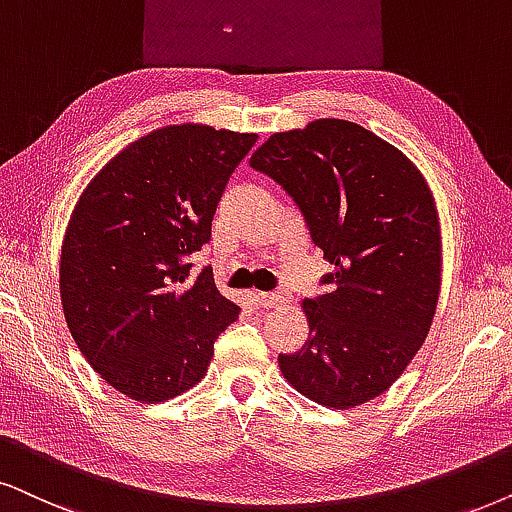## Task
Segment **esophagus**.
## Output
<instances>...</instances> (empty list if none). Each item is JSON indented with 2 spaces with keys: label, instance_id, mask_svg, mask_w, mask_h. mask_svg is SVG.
<instances>
[{
  "label": "esophagus",
  "instance_id": "1",
  "mask_svg": "<svg viewBox=\"0 0 512 512\" xmlns=\"http://www.w3.org/2000/svg\"><path fill=\"white\" fill-rule=\"evenodd\" d=\"M257 304H260L262 309H271V307H276V304H281V295H276V293H257Z\"/></svg>",
  "mask_w": 512,
  "mask_h": 512
}]
</instances>
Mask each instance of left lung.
I'll list each match as a JSON object with an SVG mask.
<instances>
[{"label":"left lung","mask_w":512,"mask_h":512,"mask_svg":"<svg viewBox=\"0 0 512 512\" xmlns=\"http://www.w3.org/2000/svg\"><path fill=\"white\" fill-rule=\"evenodd\" d=\"M293 198L309 238L335 267L302 309L309 340L278 354L304 397L349 409L378 397L428 338L442 241L432 193L397 148L347 120L271 134L252 153Z\"/></svg>","instance_id":"1"}]
</instances>
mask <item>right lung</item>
<instances>
[{
    "mask_svg": "<svg viewBox=\"0 0 512 512\" xmlns=\"http://www.w3.org/2000/svg\"><path fill=\"white\" fill-rule=\"evenodd\" d=\"M257 134L155 129L96 174L70 217L61 302L75 345L127 397L165 401L200 383L241 309L191 255Z\"/></svg>",
    "mask_w": 512,
    "mask_h": 512,
    "instance_id": "right-lung-1",
    "label": "right lung"
}]
</instances>
